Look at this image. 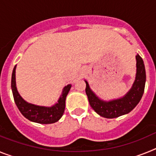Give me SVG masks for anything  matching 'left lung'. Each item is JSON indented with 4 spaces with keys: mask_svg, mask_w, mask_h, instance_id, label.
<instances>
[{
    "mask_svg": "<svg viewBox=\"0 0 156 156\" xmlns=\"http://www.w3.org/2000/svg\"><path fill=\"white\" fill-rule=\"evenodd\" d=\"M136 59H137L136 79L131 89L122 98L110 101H104L100 100L90 90L88 83L85 81L87 84L86 94L87 95L90 105L94 110V112H96L101 116L107 119L116 118L120 115L129 113L139 103L144 94L146 75L144 62L141 57L139 55H137Z\"/></svg>",
    "mask_w": 156,
    "mask_h": 156,
    "instance_id": "obj_1",
    "label": "left lung"
}]
</instances>
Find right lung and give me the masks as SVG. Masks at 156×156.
I'll return each mask as SVG.
<instances>
[{
	"instance_id": "add662e5",
	"label": "right lung",
	"mask_w": 156,
	"mask_h": 156,
	"mask_svg": "<svg viewBox=\"0 0 156 156\" xmlns=\"http://www.w3.org/2000/svg\"><path fill=\"white\" fill-rule=\"evenodd\" d=\"M16 66L14 67L12 72V90L15 102L20 112L29 120L41 124H50L58 121L64 113L66 98L71 88V85L69 84L65 87L62 94L58 101V103L51 107H44L30 104L23 100L17 91L16 85Z\"/></svg>"
}]
</instances>
